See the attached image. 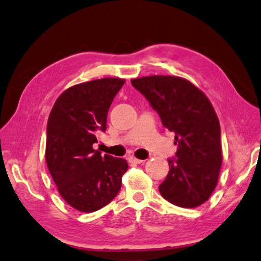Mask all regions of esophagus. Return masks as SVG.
I'll use <instances>...</instances> for the list:
<instances>
[{"mask_svg":"<svg viewBox=\"0 0 261 261\" xmlns=\"http://www.w3.org/2000/svg\"><path fill=\"white\" fill-rule=\"evenodd\" d=\"M129 162L132 164H141L144 162V160H139V159H136L134 156H130L129 157Z\"/></svg>","mask_w":261,"mask_h":261,"instance_id":"esophagus-1","label":"esophagus"}]
</instances>
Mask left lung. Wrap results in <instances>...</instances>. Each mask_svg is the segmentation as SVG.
<instances>
[{
	"label": "left lung",
	"instance_id": "obj_1",
	"mask_svg": "<svg viewBox=\"0 0 261 261\" xmlns=\"http://www.w3.org/2000/svg\"><path fill=\"white\" fill-rule=\"evenodd\" d=\"M131 84L159 113L163 126L175 132L176 159L168 160L161 195L178 207H199L214 192L222 164L221 130L212 102L179 76H142Z\"/></svg>",
	"mask_w": 261,
	"mask_h": 261
}]
</instances>
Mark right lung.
I'll use <instances>...</instances> for the list:
<instances>
[{
    "instance_id": "add662e5",
    "label": "right lung",
    "mask_w": 261,
    "mask_h": 261,
    "mask_svg": "<svg viewBox=\"0 0 261 261\" xmlns=\"http://www.w3.org/2000/svg\"><path fill=\"white\" fill-rule=\"evenodd\" d=\"M124 83L102 78L78 84L59 95L49 113L47 167L62 199L79 212L105 207L122 187L126 161L101 156L93 144L95 134L106 130L110 105Z\"/></svg>"
}]
</instances>
